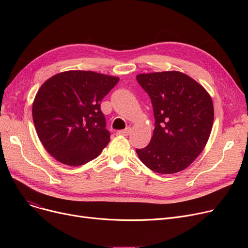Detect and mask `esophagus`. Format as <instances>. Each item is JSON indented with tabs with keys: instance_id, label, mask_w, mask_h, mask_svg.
I'll return each mask as SVG.
<instances>
[{
	"instance_id": "obj_1",
	"label": "esophagus",
	"mask_w": 248,
	"mask_h": 248,
	"mask_svg": "<svg viewBox=\"0 0 248 248\" xmlns=\"http://www.w3.org/2000/svg\"><path fill=\"white\" fill-rule=\"evenodd\" d=\"M131 133V127H126L125 129H122V131H117L116 134L120 136H128Z\"/></svg>"
}]
</instances>
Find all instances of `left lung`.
Here are the masks:
<instances>
[{
  "mask_svg": "<svg viewBox=\"0 0 248 248\" xmlns=\"http://www.w3.org/2000/svg\"><path fill=\"white\" fill-rule=\"evenodd\" d=\"M137 80L149 94L155 116L150 144L136 150L140 160L159 174L184 170L209 139L214 120L210 95L178 71L139 74Z\"/></svg>",
  "mask_w": 248,
  "mask_h": 248,
  "instance_id": "left-lung-1",
  "label": "left lung"
}]
</instances>
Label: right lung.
<instances>
[{
  "mask_svg": "<svg viewBox=\"0 0 248 248\" xmlns=\"http://www.w3.org/2000/svg\"><path fill=\"white\" fill-rule=\"evenodd\" d=\"M120 78L73 70L52 76L36 94L33 122L46 151L68 166L98 157L110 140L100 102Z\"/></svg>",
  "mask_w": 248,
  "mask_h": 248,
  "instance_id": "obj_1",
  "label": "right lung"
}]
</instances>
